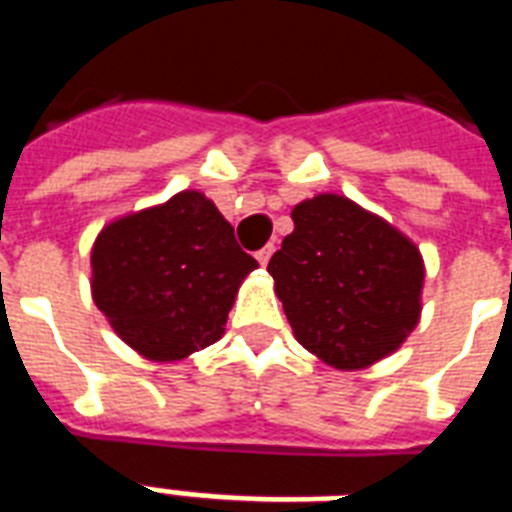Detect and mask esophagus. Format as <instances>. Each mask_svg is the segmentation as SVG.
I'll use <instances>...</instances> for the list:
<instances>
[{
    "label": "esophagus",
    "mask_w": 512,
    "mask_h": 512,
    "mask_svg": "<svg viewBox=\"0 0 512 512\" xmlns=\"http://www.w3.org/2000/svg\"><path fill=\"white\" fill-rule=\"evenodd\" d=\"M271 255H273V244H265L263 249H257V252H255L257 263H260V265H268V260H271Z\"/></svg>",
    "instance_id": "34e87169"
}]
</instances>
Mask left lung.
<instances>
[{"label":"left lung","mask_w":512,"mask_h":512,"mask_svg":"<svg viewBox=\"0 0 512 512\" xmlns=\"http://www.w3.org/2000/svg\"><path fill=\"white\" fill-rule=\"evenodd\" d=\"M292 220L268 273L297 342L337 369L393 353L420 319V249L335 193L297 204Z\"/></svg>","instance_id":"obj_1"}]
</instances>
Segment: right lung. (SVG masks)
<instances>
[{
  "label": "right lung",
  "instance_id": "right-lung-1",
  "mask_svg": "<svg viewBox=\"0 0 512 512\" xmlns=\"http://www.w3.org/2000/svg\"><path fill=\"white\" fill-rule=\"evenodd\" d=\"M257 260L199 191L127 215L92 247V297L116 335L151 361L220 340L236 289Z\"/></svg>",
  "mask_w": 512,
  "mask_h": 512
}]
</instances>
